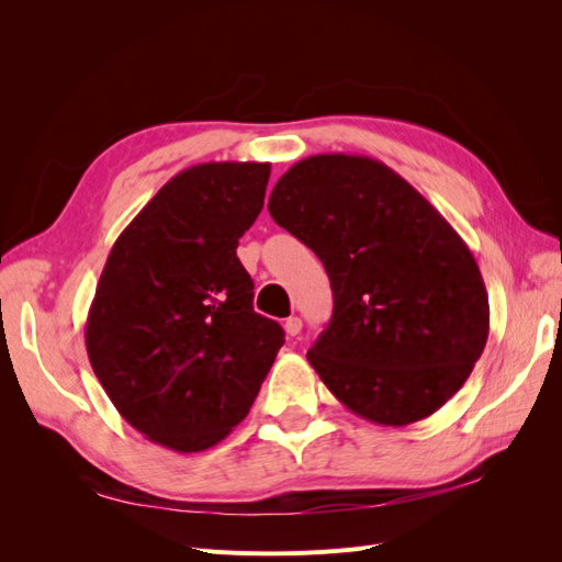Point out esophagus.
Wrapping results in <instances>:
<instances>
[{"mask_svg":"<svg viewBox=\"0 0 562 562\" xmlns=\"http://www.w3.org/2000/svg\"><path fill=\"white\" fill-rule=\"evenodd\" d=\"M283 328H285V335H288V337H295V335H300V330H302V318H297V316L285 318Z\"/></svg>","mask_w":562,"mask_h":562,"instance_id":"esophagus-1","label":"esophagus"}]
</instances>
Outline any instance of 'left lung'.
<instances>
[{"label":"left lung","mask_w":562,"mask_h":562,"mask_svg":"<svg viewBox=\"0 0 562 562\" xmlns=\"http://www.w3.org/2000/svg\"><path fill=\"white\" fill-rule=\"evenodd\" d=\"M274 223L328 271L333 316L307 351L353 415L405 427L448 403L481 359L487 291L469 246L378 159L314 155L269 196Z\"/></svg>","instance_id":"left-lung-1"}]
</instances>
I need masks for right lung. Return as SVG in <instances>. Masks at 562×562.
I'll return each mask as SVG.
<instances>
[{
    "label": "right lung",
    "instance_id": "obj_1",
    "mask_svg": "<svg viewBox=\"0 0 562 562\" xmlns=\"http://www.w3.org/2000/svg\"><path fill=\"white\" fill-rule=\"evenodd\" d=\"M271 166L184 168L119 234L87 318L95 378L133 429L176 452L217 446L239 424L283 345L252 312L236 258L265 206Z\"/></svg>",
    "mask_w": 562,
    "mask_h": 562
}]
</instances>
